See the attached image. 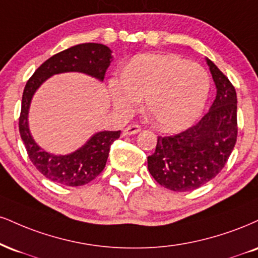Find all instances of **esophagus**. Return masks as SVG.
<instances>
[{"mask_svg":"<svg viewBox=\"0 0 258 258\" xmlns=\"http://www.w3.org/2000/svg\"><path fill=\"white\" fill-rule=\"evenodd\" d=\"M142 128L141 126L137 125V123H131L123 130V136H131V135H136V133L141 132Z\"/></svg>","mask_w":258,"mask_h":258,"instance_id":"esophagus-1","label":"esophagus"}]
</instances>
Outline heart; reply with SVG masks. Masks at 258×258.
Masks as SVG:
<instances>
[{
    "label": "heart",
    "mask_w": 258,
    "mask_h": 258,
    "mask_svg": "<svg viewBox=\"0 0 258 258\" xmlns=\"http://www.w3.org/2000/svg\"><path fill=\"white\" fill-rule=\"evenodd\" d=\"M114 108L131 114L145 98V111L166 132L187 128L198 119L209 95V78L200 64L178 55H141L130 62L122 78L109 82Z\"/></svg>",
    "instance_id": "heart-1"
}]
</instances>
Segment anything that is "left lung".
<instances>
[{
	"instance_id": "left-lung-1",
	"label": "left lung",
	"mask_w": 258,
	"mask_h": 258,
	"mask_svg": "<svg viewBox=\"0 0 258 258\" xmlns=\"http://www.w3.org/2000/svg\"><path fill=\"white\" fill-rule=\"evenodd\" d=\"M207 63L216 85L209 111L178 135L160 136L148 157L150 174L168 190L192 191L207 184L221 172L237 142V92L213 61Z\"/></svg>"
}]
</instances>
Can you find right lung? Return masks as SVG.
Instances as JSON below:
<instances>
[{
	"label": "right lung",
	"instance_id": "right-lung-1",
	"mask_svg": "<svg viewBox=\"0 0 258 258\" xmlns=\"http://www.w3.org/2000/svg\"><path fill=\"white\" fill-rule=\"evenodd\" d=\"M111 61V50L107 45L84 43L48 58L27 80L21 101L19 132L31 162L46 179L66 186L88 184L104 169L111 143L120 137L121 131L96 133L86 144L70 155L46 153L33 141L29 130L27 115L33 94L49 77L58 73L82 72L103 80Z\"/></svg>",
	"mask_w": 258,
	"mask_h": 258
}]
</instances>
